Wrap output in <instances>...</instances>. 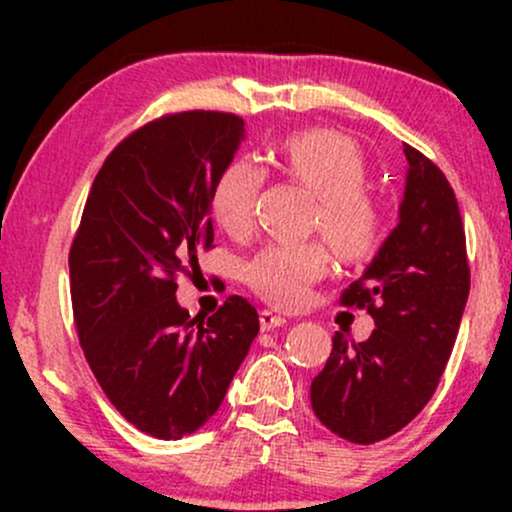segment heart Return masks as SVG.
<instances>
[{
	"label": "heart",
	"instance_id": "1",
	"mask_svg": "<svg viewBox=\"0 0 512 512\" xmlns=\"http://www.w3.org/2000/svg\"><path fill=\"white\" fill-rule=\"evenodd\" d=\"M313 274L301 260L286 250H269L250 269V286L262 301L281 310H293L296 301L308 293Z\"/></svg>",
	"mask_w": 512,
	"mask_h": 512
}]
</instances>
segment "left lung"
<instances>
[{
    "mask_svg": "<svg viewBox=\"0 0 512 512\" xmlns=\"http://www.w3.org/2000/svg\"><path fill=\"white\" fill-rule=\"evenodd\" d=\"M243 139V117L219 110L139 127L98 170L69 250L88 366L129 424L161 440L207 424L260 332L243 296H202L195 313L175 301L182 274L209 289L197 255L214 248L211 199Z\"/></svg>",
    "mask_w": 512,
    "mask_h": 512,
    "instance_id": "1",
    "label": "left lung"
}]
</instances>
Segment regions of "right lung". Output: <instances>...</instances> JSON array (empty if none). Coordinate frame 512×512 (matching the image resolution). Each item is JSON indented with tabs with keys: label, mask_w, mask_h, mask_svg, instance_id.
Returning <instances> with one entry per match:
<instances>
[{
	"label": "right lung",
	"mask_w": 512,
	"mask_h": 512,
	"mask_svg": "<svg viewBox=\"0 0 512 512\" xmlns=\"http://www.w3.org/2000/svg\"><path fill=\"white\" fill-rule=\"evenodd\" d=\"M467 293L455 192L431 161L419 158L409 168L397 228L344 296V305L366 310L375 327L358 339L349 330L332 337V354L310 385L317 419L358 445L402 431L436 392Z\"/></svg>",
	"instance_id": "obj_1"
}]
</instances>
